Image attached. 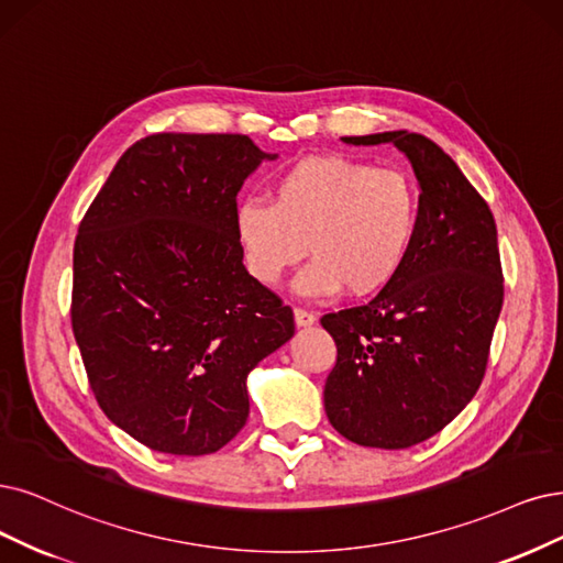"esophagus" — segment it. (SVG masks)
<instances>
[{"label": "esophagus", "instance_id": "esophagus-1", "mask_svg": "<svg viewBox=\"0 0 563 563\" xmlns=\"http://www.w3.org/2000/svg\"><path fill=\"white\" fill-rule=\"evenodd\" d=\"M295 322H297V327H313L316 316L308 313V310H303V308H295Z\"/></svg>", "mask_w": 563, "mask_h": 563}]
</instances>
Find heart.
Wrapping results in <instances>:
<instances>
[{
  "instance_id": "obj_1",
  "label": "heart",
  "mask_w": 563,
  "mask_h": 563,
  "mask_svg": "<svg viewBox=\"0 0 563 563\" xmlns=\"http://www.w3.org/2000/svg\"><path fill=\"white\" fill-rule=\"evenodd\" d=\"M234 229L250 276L276 285L287 268L313 257L295 289L331 297L345 287L364 297L399 276L420 229V192L401 169L322 155L283 174L271 203L243 201Z\"/></svg>"
}]
</instances>
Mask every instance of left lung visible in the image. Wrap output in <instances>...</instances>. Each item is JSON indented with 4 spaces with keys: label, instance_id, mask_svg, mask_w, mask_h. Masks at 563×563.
Segmentation results:
<instances>
[{
    "label": "left lung",
    "instance_id": "left-lung-1",
    "mask_svg": "<svg viewBox=\"0 0 563 563\" xmlns=\"http://www.w3.org/2000/svg\"><path fill=\"white\" fill-rule=\"evenodd\" d=\"M391 143L420 185L410 255L376 299L320 322L339 357L324 385L327 418L347 441L404 450L448 427L483 383L504 306L496 222L460 166L422 134L343 136Z\"/></svg>",
    "mask_w": 563,
    "mask_h": 563
}]
</instances>
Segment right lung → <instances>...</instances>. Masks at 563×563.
<instances>
[{"label":"right lung","mask_w":563,"mask_h":563,"mask_svg":"<svg viewBox=\"0 0 563 563\" xmlns=\"http://www.w3.org/2000/svg\"><path fill=\"white\" fill-rule=\"evenodd\" d=\"M276 157L243 134L145 136L78 227L74 336L99 408L145 448L218 452L247 420L250 371L295 336L234 229L245 178Z\"/></svg>","instance_id":"right-lung-1"}]
</instances>
